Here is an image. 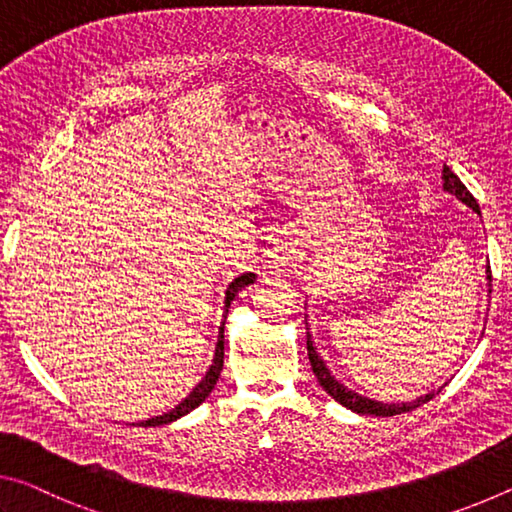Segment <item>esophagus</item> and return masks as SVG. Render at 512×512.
<instances>
[{
  "mask_svg": "<svg viewBox=\"0 0 512 512\" xmlns=\"http://www.w3.org/2000/svg\"><path fill=\"white\" fill-rule=\"evenodd\" d=\"M290 258H292V247H288V245L274 247V254H272V263L274 265H286Z\"/></svg>",
  "mask_w": 512,
  "mask_h": 512,
  "instance_id": "obj_1",
  "label": "esophagus"
}]
</instances>
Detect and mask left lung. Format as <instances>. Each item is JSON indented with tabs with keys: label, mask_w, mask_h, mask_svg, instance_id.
<instances>
[{
	"label": "left lung",
	"mask_w": 512,
	"mask_h": 512,
	"mask_svg": "<svg viewBox=\"0 0 512 512\" xmlns=\"http://www.w3.org/2000/svg\"><path fill=\"white\" fill-rule=\"evenodd\" d=\"M442 188H445L449 195H454L458 201H463L465 206L472 208V211L476 215H481V208L479 204H476V199L472 197V192H469L465 188V183L460 181L454 172L449 170V167L445 165L442 167ZM488 286L492 290V272H490V265H488ZM306 349H308V360H311V367H313V374L317 376V381H320L322 388L329 392V395L338 401V404H342L349 410H354V413H360V415H376V417H392V415H401V413H408V410H413L417 406L426 404V401H431L435 395H438V390L429 392V395H424L420 399L415 401H404V404H383V401H376V399H370V397H363L358 395V392L349 390L347 385H342L335 376L329 372V367H326L324 358L317 354V349L313 347V338L311 333H306Z\"/></svg>",
	"instance_id": "8db88e82"
}]
</instances>
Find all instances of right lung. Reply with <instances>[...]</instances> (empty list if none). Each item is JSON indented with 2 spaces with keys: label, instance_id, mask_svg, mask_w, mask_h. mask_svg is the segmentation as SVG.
Segmentation results:
<instances>
[{
  "label": "right lung",
  "instance_id": "right-lung-1",
  "mask_svg": "<svg viewBox=\"0 0 512 512\" xmlns=\"http://www.w3.org/2000/svg\"><path fill=\"white\" fill-rule=\"evenodd\" d=\"M254 279H256L254 272H245V274H240L238 279H233V281L229 283V288H226V297H224V320H226V315H229L231 301L236 299V295H238V292H240L242 288H247L249 283H254ZM222 365H224V322H222V326H220V335H217L213 365L208 367V372H206L204 379H201L199 385H195V388H192L190 395H188L186 399H183L179 406H174V408L170 410V413H163V415H158V417H152V420H145V422H140V424H142V426L170 424V422H174V420H179V417L188 415L190 410H195L199 404H204V401L208 399V395H211V392H213L217 379H220Z\"/></svg>",
  "mask_w": 512,
  "mask_h": 512
}]
</instances>
